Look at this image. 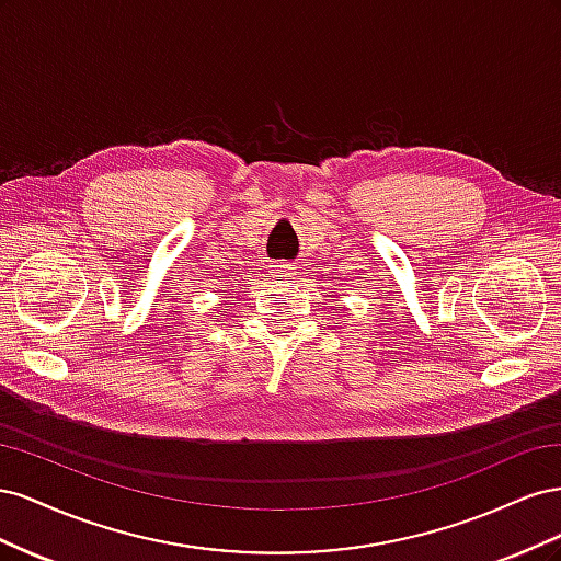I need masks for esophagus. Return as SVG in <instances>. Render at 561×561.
Instances as JSON below:
<instances>
[{"instance_id": "obj_1", "label": "esophagus", "mask_w": 561, "mask_h": 561, "mask_svg": "<svg viewBox=\"0 0 561 561\" xmlns=\"http://www.w3.org/2000/svg\"><path fill=\"white\" fill-rule=\"evenodd\" d=\"M271 274H274L280 280H287V278L295 276V266L287 264V262H278V264L271 266Z\"/></svg>"}]
</instances>
